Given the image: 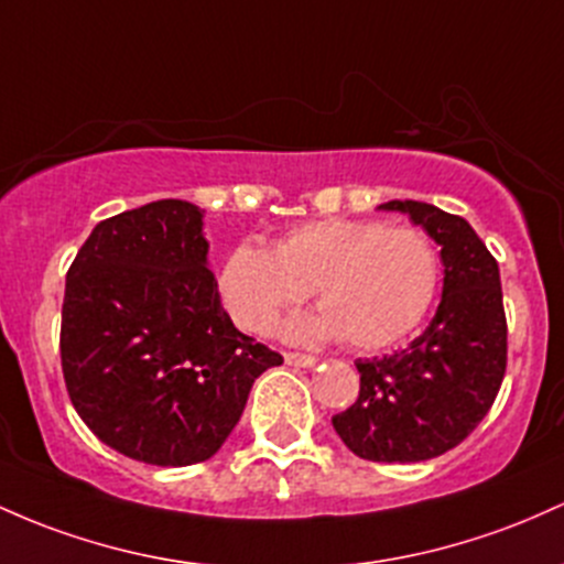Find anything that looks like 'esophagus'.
Masks as SVG:
<instances>
[{"label": "esophagus", "mask_w": 564, "mask_h": 564, "mask_svg": "<svg viewBox=\"0 0 564 564\" xmlns=\"http://www.w3.org/2000/svg\"><path fill=\"white\" fill-rule=\"evenodd\" d=\"M283 361H286L289 367H302V369L315 367V358L305 356V352H283Z\"/></svg>", "instance_id": "1"}]
</instances>
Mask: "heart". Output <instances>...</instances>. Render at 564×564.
<instances>
[{"label":"heart","mask_w":564,"mask_h":564,"mask_svg":"<svg viewBox=\"0 0 564 564\" xmlns=\"http://www.w3.org/2000/svg\"><path fill=\"white\" fill-rule=\"evenodd\" d=\"M438 272L436 246L417 227L318 219L283 232L272 251L238 246L219 270V296L235 324L268 334L313 289L321 311L292 321V337L343 334L350 348L380 350L425 318Z\"/></svg>","instance_id":"obj_1"}]
</instances>
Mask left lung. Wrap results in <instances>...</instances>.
Masks as SVG:
<instances>
[{"label": "left lung", "instance_id": "obj_1", "mask_svg": "<svg viewBox=\"0 0 564 564\" xmlns=\"http://www.w3.org/2000/svg\"><path fill=\"white\" fill-rule=\"evenodd\" d=\"M423 227L444 264L442 302L410 348L358 358L361 391L332 425L350 453L375 463H420L444 455L490 412L506 375L500 270L463 216L431 203L388 200Z\"/></svg>", "mask_w": 564, "mask_h": 564}]
</instances>
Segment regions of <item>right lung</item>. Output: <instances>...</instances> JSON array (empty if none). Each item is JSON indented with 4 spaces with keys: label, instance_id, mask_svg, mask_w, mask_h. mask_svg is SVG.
I'll return each mask as SVG.
<instances>
[{
    "label": "right lung",
    "instance_id": "right-lung-1",
    "mask_svg": "<svg viewBox=\"0 0 564 564\" xmlns=\"http://www.w3.org/2000/svg\"><path fill=\"white\" fill-rule=\"evenodd\" d=\"M203 212L154 200L98 221L66 272L61 367L83 423L117 453L192 466L219 453L251 386L283 358L232 326Z\"/></svg>",
    "mask_w": 564,
    "mask_h": 564
}]
</instances>
